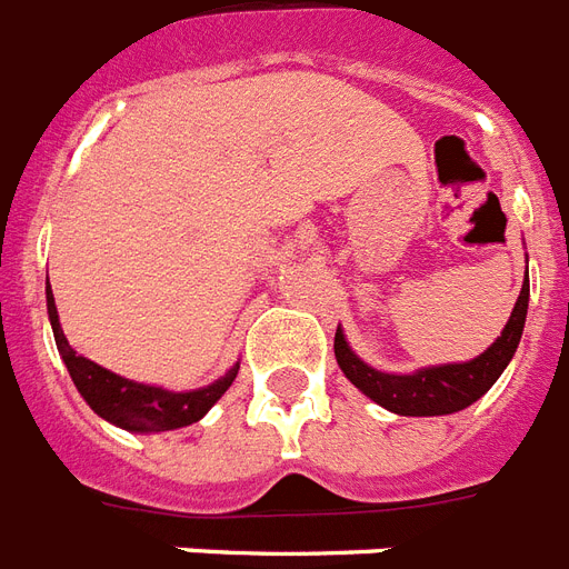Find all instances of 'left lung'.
Instances as JSON below:
<instances>
[{
  "label": "left lung",
  "instance_id": "obj_1",
  "mask_svg": "<svg viewBox=\"0 0 569 569\" xmlns=\"http://www.w3.org/2000/svg\"><path fill=\"white\" fill-rule=\"evenodd\" d=\"M526 311H529V279L522 281L520 297H517L515 311L508 317L502 335L470 361L431 363V367H420L413 372L376 370L352 352L340 326L335 331V358H338L343 376L376 406L388 408L399 417H443V413L465 411L467 406H472L476 399H481L493 388V381L502 376L520 347Z\"/></svg>",
  "mask_w": 569,
  "mask_h": 569
}]
</instances>
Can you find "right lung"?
Returning a JSON list of instances; mask_svg holds the SVG:
<instances>
[{
    "mask_svg": "<svg viewBox=\"0 0 569 569\" xmlns=\"http://www.w3.org/2000/svg\"><path fill=\"white\" fill-rule=\"evenodd\" d=\"M47 311L52 322L54 343L61 352V361L70 370L72 385L79 388L93 411L108 420L117 429L134 431V435H156V431L184 429L190 422H199L213 408V402L231 388V381L238 379L240 361L231 367L226 376L197 390H167L158 385H143V381L126 379L117 372L104 370L97 361L79 356L76 349L67 343L58 320V308H54L52 288L47 279Z\"/></svg>",
    "mask_w": 569,
    "mask_h": 569,
    "instance_id": "right-lung-1",
    "label": "right lung"
}]
</instances>
